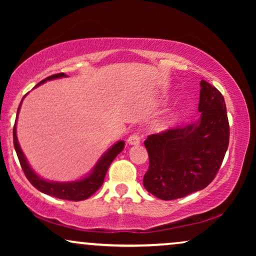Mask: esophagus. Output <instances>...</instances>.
I'll list each match as a JSON object with an SVG mask.
<instances>
[{"instance_id":"1","label":"esophagus","mask_w":256,"mask_h":256,"mask_svg":"<svg viewBox=\"0 0 256 256\" xmlns=\"http://www.w3.org/2000/svg\"><path fill=\"white\" fill-rule=\"evenodd\" d=\"M127 142L130 146H138V144H140V142H141V138H140L138 134L134 132V134H132L130 136H129Z\"/></svg>"}]
</instances>
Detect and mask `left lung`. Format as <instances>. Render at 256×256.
<instances>
[{
    "mask_svg": "<svg viewBox=\"0 0 256 256\" xmlns=\"http://www.w3.org/2000/svg\"><path fill=\"white\" fill-rule=\"evenodd\" d=\"M200 87L197 121L149 135L144 141L149 169L143 185L163 200L183 198L208 186L228 146L230 124L222 94L205 80Z\"/></svg>",
    "mask_w": 256,
    "mask_h": 256,
    "instance_id": "1",
    "label": "left lung"
}]
</instances>
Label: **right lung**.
I'll use <instances>...</instances> for the list:
<instances>
[{
  "label": "right lung",
  "mask_w": 256,
  "mask_h": 256,
  "mask_svg": "<svg viewBox=\"0 0 256 256\" xmlns=\"http://www.w3.org/2000/svg\"><path fill=\"white\" fill-rule=\"evenodd\" d=\"M62 76H68L64 74V73H57V74L48 76L46 79L42 80L40 84H37L36 87L40 86V84H44L45 82H48V80L62 78ZM20 104H22V102L20 104L18 110H17V116H18ZM16 122H17V118H16ZM16 122H15V126H14V130H12L14 146H15L17 157H18L20 166H22V169L24 171V174H26L30 183L32 184L37 190H40L45 194L52 196V197H56L59 199L80 202V200H85V199L90 198L93 194H96L104 183V176H106L107 170L108 168H110V163L113 162L115 157H116L124 148V141H118L115 143L113 146H110V148L108 149L102 156H101V158L98 160L96 166L93 168V170L90 171L88 176L82 178V180L68 182V183H59V182L45 180L42 177L38 176V174L31 169V166H29V163H28L26 156H24L22 149H20L18 140H17V135H16Z\"/></svg>",
  "instance_id": "1"
}]
</instances>
